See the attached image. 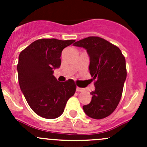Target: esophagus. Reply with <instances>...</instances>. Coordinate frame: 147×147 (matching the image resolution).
<instances>
[{"instance_id":"1","label":"esophagus","mask_w":147,"mask_h":147,"mask_svg":"<svg viewBox=\"0 0 147 147\" xmlns=\"http://www.w3.org/2000/svg\"><path fill=\"white\" fill-rule=\"evenodd\" d=\"M76 91L78 92H82L85 90V89L84 88H79V87H76Z\"/></svg>"}]
</instances>
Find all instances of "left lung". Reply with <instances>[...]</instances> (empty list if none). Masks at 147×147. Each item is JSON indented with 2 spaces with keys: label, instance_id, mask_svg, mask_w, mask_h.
I'll return each mask as SVG.
<instances>
[{
  "label": "left lung",
  "instance_id": "obj_1",
  "mask_svg": "<svg viewBox=\"0 0 147 147\" xmlns=\"http://www.w3.org/2000/svg\"><path fill=\"white\" fill-rule=\"evenodd\" d=\"M74 46L84 48L90 58L89 71L95 82L91 102L83 106L88 116L94 119L107 117L117 107L127 78L125 58L120 49L98 37L79 40Z\"/></svg>",
  "mask_w": 147,
  "mask_h": 147
}]
</instances>
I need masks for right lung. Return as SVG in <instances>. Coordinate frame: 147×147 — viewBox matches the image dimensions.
<instances>
[{
    "label": "right lung",
    "instance_id": "add662e5",
    "mask_svg": "<svg viewBox=\"0 0 147 147\" xmlns=\"http://www.w3.org/2000/svg\"><path fill=\"white\" fill-rule=\"evenodd\" d=\"M74 41L40 39L19 55L17 69L20 90L30 107L41 117L60 116L67 100L75 93L74 80L59 82L53 75L60 67L62 50Z\"/></svg>",
    "mask_w": 147,
    "mask_h": 147
}]
</instances>
